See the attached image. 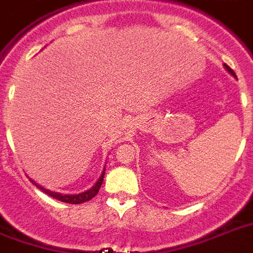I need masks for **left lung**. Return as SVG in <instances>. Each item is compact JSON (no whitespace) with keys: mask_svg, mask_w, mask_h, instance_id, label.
Masks as SVG:
<instances>
[{"mask_svg":"<svg viewBox=\"0 0 253 253\" xmlns=\"http://www.w3.org/2000/svg\"><path fill=\"white\" fill-rule=\"evenodd\" d=\"M224 66H225V69H227V70H228L229 73H231V74L234 75V77H236V75H235V73H234V70H232V69H231V67H229L228 65H224Z\"/></svg>","mask_w":253,"mask_h":253,"instance_id":"left-lung-1","label":"left lung"}]
</instances>
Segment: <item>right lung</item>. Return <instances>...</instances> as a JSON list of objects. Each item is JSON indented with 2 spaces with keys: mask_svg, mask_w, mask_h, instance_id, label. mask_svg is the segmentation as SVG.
<instances>
[{
  "mask_svg": "<svg viewBox=\"0 0 253 253\" xmlns=\"http://www.w3.org/2000/svg\"><path fill=\"white\" fill-rule=\"evenodd\" d=\"M103 176H105V169H103V172H102L101 178L98 179V182L94 184V186L90 188L88 191H84V192H82V194H78V195H62V194H58V192H53V191H49L46 190V188H43V187L38 186L37 183H34L32 180L34 184H36L40 190H42L45 194H47L49 196H51V198H54V199L59 200V202H65V203H70V204H81V203H84V202H88L90 199H92L94 196L98 194V191H99V188H101L102 186V182H103Z\"/></svg>",
  "mask_w": 253,
  "mask_h": 253,
  "instance_id": "add662e5",
  "label": "right lung"
}]
</instances>
